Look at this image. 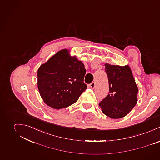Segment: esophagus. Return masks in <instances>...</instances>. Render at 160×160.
<instances>
[{
	"mask_svg": "<svg viewBox=\"0 0 160 160\" xmlns=\"http://www.w3.org/2000/svg\"><path fill=\"white\" fill-rule=\"evenodd\" d=\"M89 86H90V87H91V88H94L95 87H96V83H95V82H92V83L89 85Z\"/></svg>",
	"mask_w": 160,
	"mask_h": 160,
	"instance_id": "34e87169",
	"label": "esophagus"
}]
</instances>
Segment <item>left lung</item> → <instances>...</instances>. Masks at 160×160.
Returning a JSON list of instances; mask_svg holds the SVG:
<instances>
[{"label":"left lung","mask_w":160,"mask_h":160,"mask_svg":"<svg viewBox=\"0 0 160 160\" xmlns=\"http://www.w3.org/2000/svg\"><path fill=\"white\" fill-rule=\"evenodd\" d=\"M109 93L99 102L102 112L113 119L127 115L138 102V88L128 65L105 64Z\"/></svg>","instance_id":"8db88e82"}]
</instances>
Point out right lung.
<instances>
[{
    "mask_svg": "<svg viewBox=\"0 0 160 160\" xmlns=\"http://www.w3.org/2000/svg\"><path fill=\"white\" fill-rule=\"evenodd\" d=\"M86 69L75 56L63 49L42 64L37 71V87L44 102L55 109L75 103L87 88Z\"/></svg>",
    "mask_w": 160,
    "mask_h": 160,
    "instance_id": "obj_1",
    "label": "right lung"
}]
</instances>
